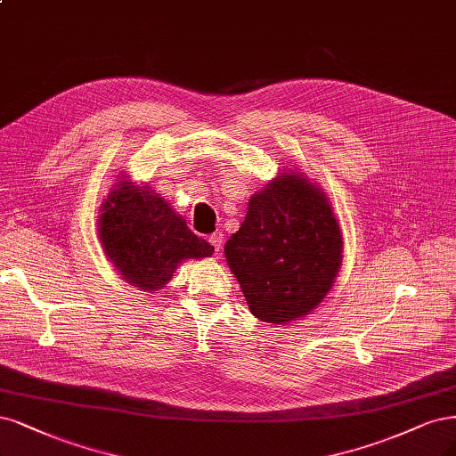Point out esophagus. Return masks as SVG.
<instances>
[{"mask_svg":"<svg viewBox=\"0 0 456 456\" xmlns=\"http://www.w3.org/2000/svg\"><path fill=\"white\" fill-rule=\"evenodd\" d=\"M223 241H224V233H223L221 230H216V232H213V233L209 235V243L215 247L216 253H218V250H221Z\"/></svg>","mask_w":456,"mask_h":456,"instance_id":"1","label":"esophagus"}]
</instances>
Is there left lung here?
Instances as JSON below:
<instances>
[{"instance_id": "1", "label": "left lung", "mask_w": 456, "mask_h": 456, "mask_svg": "<svg viewBox=\"0 0 456 456\" xmlns=\"http://www.w3.org/2000/svg\"><path fill=\"white\" fill-rule=\"evenodd\" d=\"M332 206L304 174H281L248 200L241 228L224 245L253 315L289 324L315 309L343 258Z\"/></svg>"}]
</instances>
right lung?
I'll return each mask as SVG.
<instances>
[{"instance_id": "add662e5", "label": "right lung", "mask_w": 456, "mask_h": 456, "mask_svg": "<svg viewBox=\"0 0 456 456\" xmlns=\"http://www.w3.org/2000/svg\"><path fill=\"white\" fill-rule=\"evenodd\" d=\"M100 211L98 235L105 256L141 290L162 289L183 260L208 258L215 250L188 230L162 196L128 177L113 186Z\"/></svg>"}]
</instances>
